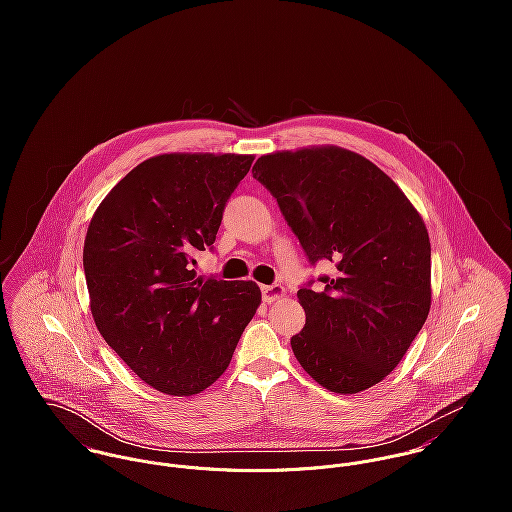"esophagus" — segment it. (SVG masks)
<instances>
[{"label":"esophagus","mask_w":512,"mask_h":512,"mask_svg":"<svg viewBox=\"0 0 512 512\" xmlns=\"http://www.w3.org/2000/svg\"><path fill=\"white\" fill-rule=\"evenodd\" d=\"M284 295H286V288L280 286V284L262 286V297H264L266 303H272V301H276V299H280V297H284Z\"/></svg>","instance_id":"obj_1"}]
</instances>
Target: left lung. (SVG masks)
<instances>
[{"label": "left lung", "instance_id": "8db88e82", "mask_svg": "<svg viewBox=\"0 0 512 512\" xmlns=\"http://www.w3.org/2000/svg\"><path fill=\"white\" fill-rule=\"evenodd\" d=\"M276 197L305 256L335 264L297 297L305 327L292 337L303 370L339 394L388 376L428 319L432 248L400 187L363 155L337 146L262 155L252 167Z\"/></svg>", "mask_w": 512, "mask_h": 512}]
</instances>
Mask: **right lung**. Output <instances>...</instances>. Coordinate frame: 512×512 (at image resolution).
I'll use <instances>...</instances> for the list:
<instances>
[{"mask_svg": "<svg viewBox=\"0 0 512 512\" xmlns=\"http://www.w3.org/2000/svg\"><path fill=\"white\" fill-rule=\"evenodd\" d=\"M254 155L163 153L134 167L90 220L82 264L104 341L171 396L209 388L230 365L262 293L197 276L224 207Z\"/></svg>", "mask_w": 512, "mask_h": 512, "instance_id": "obj_1", "label": "right lung"}]
</instances>
